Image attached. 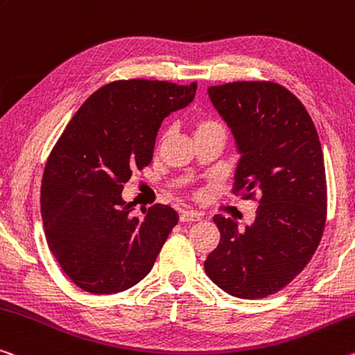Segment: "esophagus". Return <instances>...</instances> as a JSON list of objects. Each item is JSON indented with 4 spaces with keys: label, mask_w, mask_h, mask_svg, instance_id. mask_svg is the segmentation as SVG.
<instances>
[{
    "label": "esophagus",
    "mask_w": 355,
    "mask_h": 355,
    "mask_svg": "<svg viewBox=\"0 0 355 355\" xmlns=\"http://www.w3.org/2000/svg\"><path fill=\"white\" fill-rule=\"evenodd\" d=\"M202 215L198 211H193V210H187V211H182V215H180V221L182 223H196V221H200Z\"/></svg>",
    "instance_id": "esophagus-1"
}]
</instances>
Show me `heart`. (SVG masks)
I'll list each match as a JSON object with an SVG mask.
<instances>
[{
  "label": "heart",
  "instance_id": "heart-1",
  "mask_svg": "<svg viewBox=\"0 0 355 355\" xmlns=\"http://www.w3.org/2000/svg\"><path fill=\"white\" fill-rule=\"evenodd\" d=\"M216 128H221V126H219L216 121L208 120V118H199V120L194 121V134H196V136H198V134L210 131V129H216Z\"/></svg>",
  "mask_w": 355,
  "mask_h": 355
}]
</instances>
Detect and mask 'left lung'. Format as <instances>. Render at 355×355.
Returning <instances> with one entry per match:
<instances>
[{"label":"left lung","mask_w":355,"mask_h":355,"mask_svg":"<svg viewBox=\"0 0 355 355\" xmlns=\"http://www.w3.org/2000/svg\"><path fill=\"white\" fill-rule=\"evenodd\" d=\"M208 96L240 155L234 194L259 196L254 223L216 215L221 240L204 262L213 283L239 299H262L288 286L316 251L325 226L324 155L311 116L273 82L210 87Z\"/></svg>","instance_id":"8db88e82"}]
</instances>
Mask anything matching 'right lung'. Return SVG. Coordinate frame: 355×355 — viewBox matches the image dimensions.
Segmentation results:
<instances>
[{"label": "right lung", "instance_id": "obj_1", "mask_svg": "<svg viewBox=\"0 0 355 355\" xmlns=\"http://www.w3.org/2000/svg\"><path fill=\"white\" fill-rule=\"evenodd\" d=\"M198 83L118 80L72 116L42 175L41 213L50 251L78 288L116 294L144 279L178 213L153 205L144 219L121 198L134 168L153 159L162 120L193 103Z\"/></svg>", "mask_w": 355, "mask_h": 355}]
</instances>
